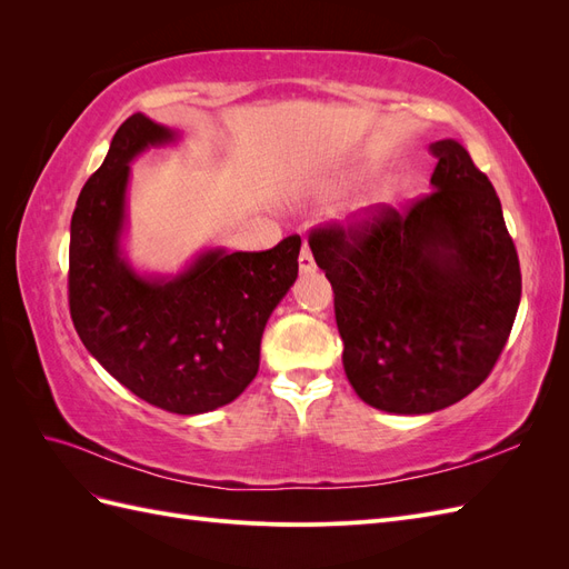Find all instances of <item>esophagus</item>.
<instances>
[{
    "instance_id": "1",
    "label": "esophagus",
    "mask_w": 569,
    "mask_h": 569,
    "mask_svg": "<svg viewBox=\"0 0 569 569\" xmlns=\"http://www.w3.org/2000/svg\"><path fill=\"white\" fill-rule=\"evenodd\" d=\"M299 270L301 272H313L316 270V261H313V253L308 247L301 249V256H299Z\"/></svg>"
}]
</instances>
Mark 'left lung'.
Instances as JSON below:
<instances>
[{
  "instance_id": "8db88e82",
  "label": "left lung",
  "mask_w": 569,
  "mask_h": 569,
  "mask_svg": "<svg viewBox=\"0 0 569 569\" xmlns=\"http://www.w3.org/2000/svg\"><path fill=\"white\" fill-rule=\"evenodd\" d=\"M429 151L432 192L403 211L375 206L308 237L335 291L351 387L399 416L453 406L485 382L522 295L493 184L456 140Z\"/></svg>"
}]
</instances>
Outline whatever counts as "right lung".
Here are the masks:
<instances>
[{
    "instance_id": "add662e5",
    "label": "right lung",
    "mask_w": 569,
    "mask_h": 569,
    "mask_svg": "<svg viewBox=\"0 0 569 569\" xmlns=\"http://www.w3.org/2000/svg\"><path fill=\"white\" fill-rule=\"evenodd\" d=\"M178 140L144 113L113 134L71 220L68 306L76 332L142 401L197 416L234 401L258 372L261 337L299 274L301 237L268 251L209 249L176 278H142L120 253L130 161Z\"/></svg>"
}]
</instances>
